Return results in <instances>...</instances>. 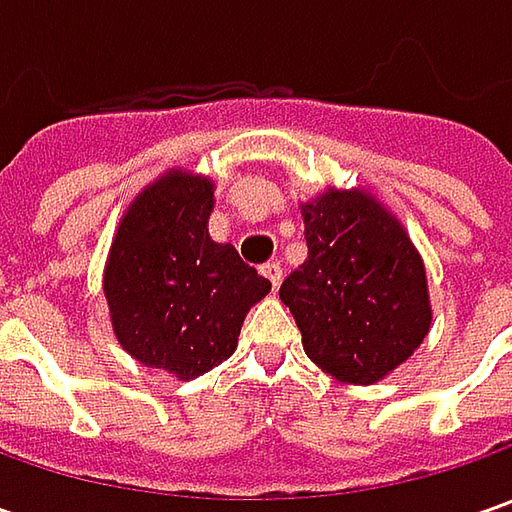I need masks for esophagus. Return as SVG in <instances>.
I'll use <instances>...</instances> for the list:
<instances>
[{"label": "esophagus", "mask_w": 512, "mask_h": 512, "mask_svg": "<svg viewBox=\"0 0 512 512\" xmlns=\"http://www.w3.org/2000/svg\"><path fill=\"white\" fill-rule=\"evenodd\" d=\"M262 276H265L267 282L273 285V290L282 285V265L279 262H267V265H262Z\"/></svg>", "instance_id": "esophagus-1"}]
</instances>
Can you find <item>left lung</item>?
<instances>
[{
	"label": "left lung",
	"mask_w": 512,
	"mask_h": 512,
	"mask_svg": "<svg viewBox=\"0 0 512 512\" xmlns=\"http://www.w3.org/2000/svg\"><path fill=\"white\" fill-rule=\"evenodd\" d=\"M299 207L307 259L279 296L307 359L336 382H382L433 325L422 253L367 187H327Z\"/></svg>",
	"instance_id": "1"
}]
</instances>
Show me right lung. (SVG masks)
<instances>
[{"label":"right lung","instance_id":"obj_1","mask_svg":"<svg viewBox=\"0 0 512 512\" xmlns=\"http://www.w3.org/2000/svg\"><path fill=\"white\" fill-rule=\"evenodd\" d=\"M213 179L170 168L122 213L102 290L113 336L145 367L190 382L233 356L270 282L207 233Z\"/></svg>","mask_w":512,"mask_h":512}]
</instances>
